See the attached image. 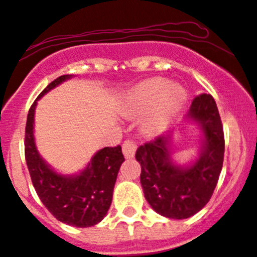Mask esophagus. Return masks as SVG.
I'll return each instance as SVG.
<instances>
[{
	"mask_svg": "<svg viewBox=\"0 0 257 257\" xmlns=\"http://www.w3.org/2000/svg\"><path fill=\"white\" fill-rule=\"evenodd\" d=\"M122 150L124 156H125L126 159H132V157H134L135 151H137V144H135L134 140L126 139L125 142L123 143Z\"/></svg>",
	"mask_w": 257,
	"mask_h": 257,
	"instance_id": "34e87169",
	"label": "esophagus"
}]
</instances>
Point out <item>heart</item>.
<instances>
[{
    "label": "heart",
    "mask_w": 257,
    "mask_h": 257,
    "mask_svg": "<svg viewBox=\"0 0 257 257\" xmlns=\"http://www.w3.org/2000/svg\"><path fill=\"white\" fill-rule=\"evenodd\" d=\"M188 94L178 84L163 78H152L137 85L124 101V113L143 118L142 132L148 137L159 135L167 128L185 105Z\"/></svg>",
    "instance_id": "obj_1"
}]
</instances>
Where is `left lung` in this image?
<instances>
[{
    "label": "left lung",
    "mask_w": 257,
    "mask_h": 257,
    "mask_svg": "<svg viewBox=\"0 0 257 257\" xmlns=\"http://www.w3.org/2000/svg\"><path fill=\"white\" fill-rule=\"evenodd\" d=\"M188 117L201 125L204 145L190 167L172 162L171 134L160 135L138 148L135 159L142 166L140 183L150 206L161 216L184 219L210 201L218 182L224 157V134L218 108L211 95H197Z\"/></svg>",
    "instance_id": "8db88e82"
}]
</instances>
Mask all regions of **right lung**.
<instances>
[{"mask_svg":"<svg viewBox=\"0 0 257 257\" xmlns=\"http://www.w3.org/2000/svg\"><path fill=\"white\" fill-rule=\"evenodd\" d=\"M72 75H61L42 90L28 113L24 152L30 178L45 207L58 221L86 228L102 221L112 202L113 188L124 156L119 145L107 146L90 161L89 166L74 177L56 173L45 163L34 142V113L36 101Z\"/></svg>","mask_w":257,"mask_h":257,"instance_id":"right-lung-1","label":"right lung"}]
</instances>
